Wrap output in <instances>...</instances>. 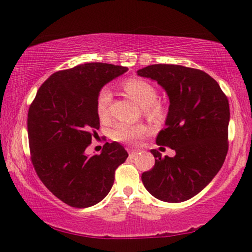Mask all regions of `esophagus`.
Listing matches in <instances>:
<instances>
[{
	"instance_id": "esophagus-1",
	"label": "esophagus",
	"mask_w": 252,
	"mask_h": 252,
	"mask_svg": "<svg viewBox=\"0 0 252 252\" xmlns=\"http://www.w3.org/2000/svg\"><path fill=\"white\" fill-rule=\"evenodd\" d=\"M138 153H139V150H129V157L130 158H133V157L137 156Z\"/></svg>"
}]
</instances>
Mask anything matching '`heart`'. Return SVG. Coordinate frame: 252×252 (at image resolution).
Here are the masks:
<instances>
[{
	"label": "heart",
	"mask_w": 252,
	"mask_h": 252,
	"mask_svg": "<svg viewBox=\"0 0 252 252\" xmlns=\"http://www.w3.org/2000/svg\"><path fill=\"white\" fill-rule=\"evenodd\" d=\"M122 88L127 95L136 99L142 106L145 115L152 120H159L163 118L165 108L162 102L157 100V89L148 80L142 78L133 77L123 82ZM113 99L111 89L103 87L96 97V112L100 120H105L110 114V106ZM149 129L142 123H126L120 122L112 131V139L119 142L137 144L139 139L148 134Z\"/></svg>",
	"instance_id": "1"
}]
</instances>
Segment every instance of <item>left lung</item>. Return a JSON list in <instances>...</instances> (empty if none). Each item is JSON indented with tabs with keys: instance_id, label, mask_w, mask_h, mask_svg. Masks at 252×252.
<instances>
[{
	"instance_id": "1",
	"label": "left lung",
	"mask_w": 252,
	"mask_h": 252,
	"mask_svg": "<svg viewBox=\"0 0 252 252\" xmlns=\"http://www.w3.org/2000/svg\"><path fill=\"white\" fill-rule=\"evenodd\" d=\"M138 74L156 80L166 90L170 107L156 144L175 150L174 157L150 150L155 165L142 173V183L159 200L186 201L212 181L226 157L227 97L215 79L193 67L153 64L138 70Z\"/></svg>"
}]
</instances>
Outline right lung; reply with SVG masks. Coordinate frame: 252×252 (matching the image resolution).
<instances>
[{"instance_id":"right-lung-1","label":"right lung","mask_w":252,"mask_h":252,"mask_svg":"<svg viewBox=\"0 0 252 252\" xmlns=\"http://www.w3.org/2000/svg\"><path fill=\"white\" fill-rule=\"evenodd\" d=\"M126 66L85 63L52 74L30 104L27 126L30 158L44 186L64 204L76 208L96 205L107 196L115 170L127 153L118 142L104 145L87 156L99 118L96 97L105 84Z\"/></svg>"}]
</instances>
